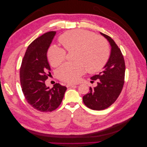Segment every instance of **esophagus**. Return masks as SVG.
<instances>
[{
    "mask_svg": "<svg viewBox=\"0 0 147 147\" xmlns=\"http://www.w3.org/2000/svg\"><path fill=\"white\" fill-rule=\"evenodd\" d=\"M77 84H72V83H67L66 84L67 87H75L76 86Z\"/></svg>",
    "mask_w": 147,
    "mask_h": 147,
    "instance_id": "obj_1",
    "label": "esophagus"
}]
</instances>
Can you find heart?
<instances>
[{"instance_id":"1","label":"heart","mask_w":147,"mask_h":147,"mask_svg":"<svg viewBox=\"0 0 147 147\" xmlns=\"http://www.w3.org/2000/svg\"><path fill=\"white\" fill-rule=\"evenodd\" d=\"M59 41L67 51H75V62L66 63L57 70V77L62 81L77 82L84 73L85 67L89 72H96L103 68L109 59L110 47L108 42L104 37L94 35L88 30L69 31L61 35ZM65 51L55 46L49 48L47 56L53 66L59 65L65 60Z\"/></svg>"}]
</instances>
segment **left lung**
<instances>
[{
  "mask_svg": "<svg viewBox=\"0 0 147 147\" xmlns=\"http://www.w3.org/2000/svg\"><path fill=\"white\" fill-rule=\"evenodd\" d=\"M100 33L110 43V57L102 72L91 77L97 80V86L90 87V92L83 97L84 105L94 110H104L116 101L122 91L125 75V63L120 49L109 35Z\"/></svg>",
  "mask_w": 147,
  "mask_h": 147,
  "instance_id": "left-lung-1",
  "label": "left lung"
}]
</instances>
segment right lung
Instances as JSON below:
<instances>
[{
  "mask_svg": "<svg viewBox=\"0 0 147 147\" xmlns=\"http://www.w3.org/2000/svg\"><path fill=\"white\" fill-rule=\"evenodd\" d=\"M56 33L50 31L34 40L26 50L20 68L25 98L34 109L42 112H52L58 107L67 90L59 83L51 89L45 83L51 70L47 54Z\"/></svg>",
  "mask_w": 147,
  "mask_h": 147,
  "instance_id": "right-lung-1",
  "label": "right lung"
}]
</instances>
